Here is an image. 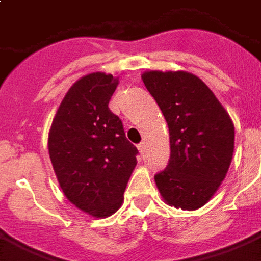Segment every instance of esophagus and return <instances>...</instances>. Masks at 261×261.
I'll list each match as a JSON object with an SVG mask.
<instances>
[{"mask_svg":"<svg viewBox=\"0 0 261 261\" xmlns=\"http://www.w3.org/2000/svg\"><path fill=\"white\" fill-rule=\"evenodd\" d=\"M145 142H141V144H138V151H140V152L141 153H144L145 152Z\"/></svg>","mask_w":261,"mask_h":261,"instance_id":"1","label":"esophagus"}]
</instances>
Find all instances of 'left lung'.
Here are the masks:
<instances>
[{"instance_id": "8db88e82", "label": "left lung", "mask_w": 261, "mask_h": 261, "mask_svg": "<svg viewBox=\"0 0 261 261\" xmlns=\"http://www.w3.org/2000/svg\"><path fill=\"white\" fill-rule=\"evenodd\" d=\"M142 81L169 127V162L155 175L159 193L172 207L197 210L210 201L229 169L233 123L196 75L148 71Z\"/></svg>"}]
</instances>
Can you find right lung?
Here are the masks:
<instances>
[{
    "instance_id": "obj_1",
    "label": "right lung",
    "mask_w": 261,
    "mask_h": 261,
    "mask_svg": "<svg viewBox=\"0 0 261 261\" xmlns=\"http://www.w3.org/2000/svg\"><path fill=\"white\" fill-rule=\"evenodd\" d=\"M119 78L92 72L75 82L48 133V153L63 193L95 218L116 213L137 165V149L109 100Z\"/></svg>"
}]
</instances>
